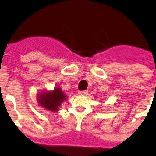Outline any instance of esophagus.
<instances>
[{"label":"esophagus","mask_w":156,"mask_h":156,"mask_svg":"<svg viewBox=\"0 0 156 156\" xmlns=\"http://www.w3.org/2000/svg\"><path fill=\"white\" fill-rule=\"evenodd\" d=\"M79 95H87L88 94V91L87 90H81V91H79Z\"/></svg>","instance_id":"esophagus-1"}]
</instances>
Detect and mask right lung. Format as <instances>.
I'll use <instances>...</instances> for the list:
<instances>
[{"label": "right lung", "mask_w": 156, "mask_h": 156, "mask_svg": "<svg viewBox=\"0 0 156 156\" xmlns=\"http://www.w3.org/2000/svg\"><path fill=\"white\" fill-rule=\"evenodd\" d=\"M66 99V96L59 87L51 91L42 92L38 95V102L42 107L51 112L58 111L62 103Z\"/></svg>", "instance_id": "1"}]
</instances>
